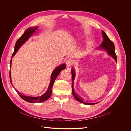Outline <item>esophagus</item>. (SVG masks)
Instances as JSON below:
<instances>
[{"label":"esophagus","instance_id":"1","mask_svg":"<svg viewBox=\"0 0 131 131\" xmlns=\"http://www.w3.org/2000/svg\"><path fill=\"white\" fill-rule=\"evenodd\" d=\"M74 64V61L73 60L70 58L69 59H68L66 61V65H67V67H70L71 66H72L73 64Z\"/></svg>","mask_w":131,"mask_h":131}]
</instances>
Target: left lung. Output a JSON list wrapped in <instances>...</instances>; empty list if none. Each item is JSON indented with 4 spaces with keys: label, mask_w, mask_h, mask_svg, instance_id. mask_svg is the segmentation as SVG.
<instances>
[{
    "label": "left lung",
    "mask_w": 131,
    "mask_h": 131,
    "mask_svg": "<svg viewBox=\"0 0 131 131\" xmlns=\"http://www.w3.org/2000/svg\"><path fill=\"white\" fill-rule=\"evenodd\" d=\"M102 35H103V38L104 39V40L102 42V43L101 44V45L100 46V47L105 49L106 50V51L107 52V53L111 55L112 57H113L115 60L117 62V55L115 53V45L114 43H113V42L111 40L109 39V38L108 37V36H107V35L106 34V33L104 31H102ZM71 74H72V85H71V88H72V94L74 96V98H75L78 101H79V102L81 103H83L84 104L86 105H94L96 104H97L99 103H89L86 101H84V100L81 97H80L79 95H78L75 92L73 89V81H74V77H75V72H74V69L72 68L71 70Z\"/></svg>",
    "instance_id": "1"
}]
</instances>
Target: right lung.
I'll use <instances>...</instances> for the list:
<instances>
[{"mask_svg": "<svg viewBox=\"0 0 131 131\" xmlns=\"http://www.w3.org/2000/svg\"><path fill=\"white\" fill-rule=\"evenodd\" d=\"M37 27H35L34 28H31L30 27L28 28L26 31L24 32V33L19 38L17 39L16 41L15 47H14V51L12 54V58L13 57V56L16 54V52L18 51V49H19L21 46L26 42L28 39L30 37L31 35H32L35 30L37 29ZM11 62H12V59L10 61V65H11ZM66 67V65L65 64H63L61 65L60 66H58V67L56 68L52 72V74H51V82L50 83L49 88L48 89L47 91L43 94V95L39 96H26L23 94H21L20 93L18 92L16 90V92L17 93V94H18L23 100L24 101L29 102V103H41L43 102H45L47 100H48L50 97L51 96V93H52V86L54 84V81L56 79V78H57L58 76L60 73V72L65 69ZM9 76H10V80L11 83L12 84L11 82V71L10 70V73H9Z\"/></svg>", "mask_w": 131, "mask_h": 131, "instance_id": "1", "label": "right lung"}]
</instances>
